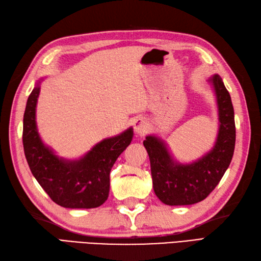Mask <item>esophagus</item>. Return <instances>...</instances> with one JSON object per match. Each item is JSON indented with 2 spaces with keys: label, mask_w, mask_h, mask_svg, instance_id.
I'll use <instances>...</instances> for the list:
<instances>
[{
  "label": "esophagus",
  "mask_w": 261,
  "mask_h": 261,
  "mask_svg": "<svg viewBox=\"0 0 261 261\" xmlns=\"http://www.w3.org/2000/svg\"><path fill=\"white\" fill-rule=\"evenodd\" d=\"M134 129H135V132L137 135L143 136L145 134H147V131L149 129L148 121L143 118V116H139V118H137L135 121Z\"/></svg>",
  "instance_id": "34e87169"
}]
</instances>
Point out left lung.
<instances>
[{
  "label": "left lung",
  "mask_w": 261,
  "mask_h": 261,
  "mask_svg": "<svg viewBox=\"0 0 261 261\" xmlns=\"http://www.w3.org/2000/svg\"><path fill=\"white\" fill-rule=\"evenodd\" d=\"M212 85L219 112V131L213 148L191 164H180L171 156L166 142L147 136L143 146L150 159L153 191L166 205H192L208 196L228 169L236 145L234 111L222 79L214 75Z\"/></svg>",
  "instance_id": "1"
}]
</instances>
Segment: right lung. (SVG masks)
I'll return each mask as SVG.
<instances>
[{
    "mask_svg": "<svg viewBox=\"0 0 261 261\" xmlns=\"http://www.w3.org/2000/svg\"><path fill=\"white\" fill-rule=\"evenodd\" d=\"M40 81L28 97L23 115L22 141L31 173L49 197L60 206H101L109 197L110 171L115 160L131 143L134 129L129 127L118 136L99 141L80 159L59 158L38 134L36 107Z\"/></svg>",
    "mask_w": 261,
    "mask_h": 261,
    "instance_id": "add662e5",
    "label": "right lung"
}]
</instances>
